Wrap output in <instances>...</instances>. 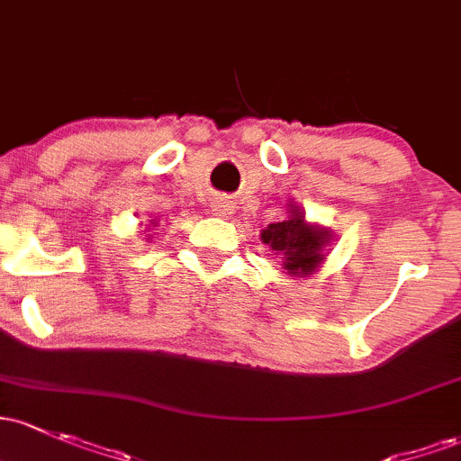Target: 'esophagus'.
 Masks as SVG:
<instances>
[{"label": "esophagus", "instance_id": "obj_1", "mask_svg": "<svg viewBox=\"0 0 461 461\" xmlns=\"http://www.w3.org/2000/svg\"><path fill=\"white\" fill-rule=\"evenodd\" d=\"M219 207H221V210H219V214H221V212H222V214H225V212L230 210V205H219Z\"/></svg>", "mask_w": 461, "mask_h": 461}]
</instances>
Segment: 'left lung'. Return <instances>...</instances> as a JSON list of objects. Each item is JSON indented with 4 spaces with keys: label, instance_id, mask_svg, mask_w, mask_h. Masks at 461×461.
Listing matches in <instances>:
<instances>
[{
    "label": "left lung",
    "instance_id": "8db88e82",
    "mask_svg": "<svg viewBox=\"0 0 461 461\" xmlns=\"http://www.w3.org/2000/svg\"><path fill=\"white\" fill-rule=\"evenodd\" d=\"M330 240L328 230L308 225L304 212L291 205V216L271 222L262 230V242L285 258V269L291 276H311L323 260V247Z\"/></svg>",
    "mask_w": 461,
    "mask_h": 461
}]
</instances>
